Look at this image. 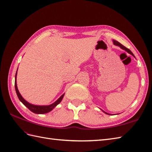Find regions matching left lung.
Returning a JSON list of instances; mask_svg holds the SVG:
<instances>
[{
  "mask_svg": "<svg viewBox=\"0 0 152 152\" xmlns=\"http://www.w3.org/2000/svg\"><path fill=\"white\" fill-rule=\"evenodd\" d=\"M113 44L115 45H116V46H118V47H121L122 49H123V50H126L127 52L128 53H129V54H130L131 55H132L133 57H135V56L133 55V53L132 52V51L129 50V49H128V48H126L124 46H123L122 45H121V43H119V42H118V41H115V40H113ZM102 110V109H101ZM102 111H103L104 113H105V114H107V115H111V114H109V113H106V112H105L104 111H103V110H102Z\"/></svg>",
  "mask_w": 152,
  "mask_h": 152,
  "instance_id": "1",
  "label": "left lung"
}]
</instances>
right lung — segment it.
I'll return each mask as SVG.
<instances>
[{
  "label": "right lung",
  "instance_id": "add662e5",
  "mask_svg": "<svg viewBox=\"0 0 152 152\" xmlns=\"http://www.w3.org/2000/svg\"><path fill=\"white\" fill-rule=\"evenodd\" d=\"M17 70L15 74V91H16V93L17 96H18L19 100L22 102V103L25 105V106L30 109V110L34 113L36 114H45V113H47L51 111L53 109H54L56 105H58L60 102H61L63 96H64L65 94H62L61 96H60L58 99L56 100L54 103L50 104V105H34L31 104L29 102L25 100L23 98V96H21V94H20L19 91L18 90V88H17Z\"/></svg>",
  "mask_w": 152,
  "mask_h": 152
}]
</instances>
